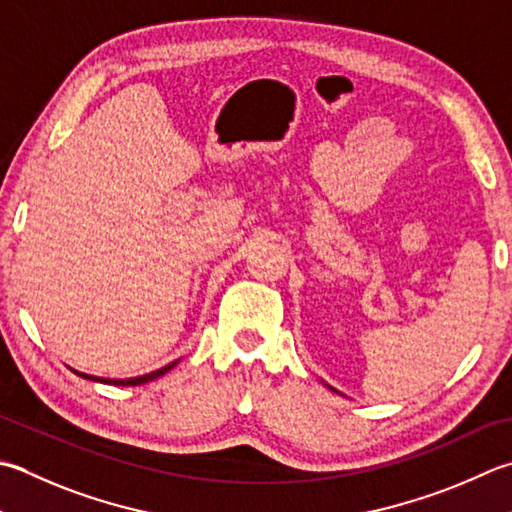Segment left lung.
Here are the masks:
<instances>
[{"label":"left lung","mask_w":512,"mask_h":512,"mask_svg":"<svg viewBox=\"0 0 512 512\" xmlns=\"http://www.w3.org/2000/svg\"><path fill=\"white\" fill-rule=\"evenodd\" d=\"M328 388H330V386H328ZM330 390H335V388H330Z\"/></svg>","instance_id":"obj_1"}]
</instances>
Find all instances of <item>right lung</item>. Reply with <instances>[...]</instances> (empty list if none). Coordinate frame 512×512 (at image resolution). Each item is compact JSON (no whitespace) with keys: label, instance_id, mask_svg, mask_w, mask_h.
Instances as JSON below:
<instances>
[{"label":"right lung","instance_id":"1","mask_svg":"<svg viewBox=\"0 0 512 512\" xmlns=\"http://www.w3.org/2000/svg\"><path fill=\"white\" fill-rule=\"evenodd\" d=\"M177 366V362H170L168 366H164V368H159V370H153V373H148V375H139V377H130V379H104V377H95V375H86V373H75L79 375V377H84V379H90V382H102V384H113V386H142V384H146V382H153V379H157V377H162V375H166L170 368H175Z\"/></svg>","mask_w":512,"mask_h":512}]
</instances>
